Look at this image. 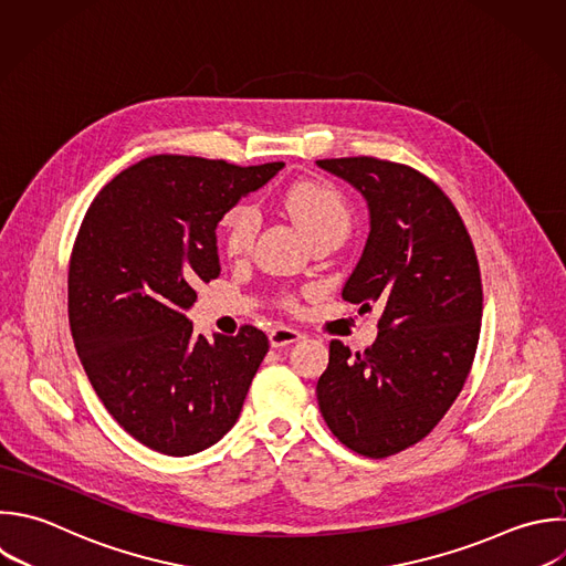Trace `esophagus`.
Listing matches in <instances>:
<instances>
[{
  "mask_svg": "<svg viewBox=\"0 0 566 566\" xmlns=\"http://www.w3.org/2000/svg\"><path fill=\"white\" fill-rule=\"evenodd\" d=\"M301 338H303V334L298 329L283 327V325H279V327H274L270 332V345L272 347H287V345H292V343H296Z\"/></svg>",
  "mask_w": 566,
  "mask_h": 566,
  "instance_id": "esophagus-1",
  "label": "esophagus"
}]
</instances>
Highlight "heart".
<instances>
[{"mask_svg":"<svg viewBox=\"0 0 566 566\" xmlns=\"http://www.w3.org/2000/svg\"><path fill=\"white\" fill-rule=\"evenodd\" d=\"M281 208L298 223L310 241L318 237H343L349 230V208L343 195L325 184L296 181L281 195ZM223 243L230 254H245L256 232V214L241 203L223 217Z\"/></svg>","mask_w":566,"mask_h":566,"instance_id":"b5f03b06","label":"heart"}]
</instances>
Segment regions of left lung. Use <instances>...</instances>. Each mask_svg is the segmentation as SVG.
<instances>
[{"label":"left lung","instance_id":"8db88e82","mask_svg":"<svg viewBox=\"0 0 566 566\" xmlns=\"http://www.w3.org/2000/svg\"><path fill=\"white\" fill-rule=\"evenodd\" d=\"M316 164L352 184L369 210L343 298L382 307L371 347L352 354L329 343L316 398L345 447L387 458L422 440L462 391L480 336V268L458 210L418 170L374 157Z\"/></svg>","mask_w":566,"mask_h":566}]
</instances>
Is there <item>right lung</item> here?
Returning <instances> with one entry per match:
<instances>
[{
    "instance_id": "add662e5",
    "label": "right lung",
    "mask_w": 566,
    "mask_h": 566,
    "mask_svg": "<svg viewBox=\"0 0 566 566\" xmlns=\"http://www.w3.org/2000/svg\"><path fill=\"white\" fill-rule=\"evenodd\" d=\"M285 164L155 155L91 203L69 270L77 356L111 416L142 444L192 455L237 422L268 336L192 334L195 283L221 274L217 226Z\"/></svg>"
}]
</instances>
